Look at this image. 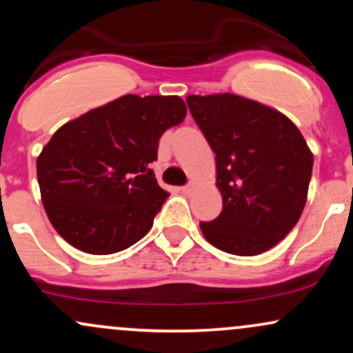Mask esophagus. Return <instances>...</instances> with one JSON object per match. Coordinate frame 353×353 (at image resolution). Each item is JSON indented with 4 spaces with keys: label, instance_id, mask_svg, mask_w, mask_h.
<instances>
[{
    "label": "esophagus",
    "instance_id": "1",
    "mask_svg": "<svg viewBox=\"0 0 353 353\" xmlns=\"http://www.w3.org/2000/svg\"><path fill=\"white\" fill-rule=\"evenodd\" d=\"M194 189H196V182H189V184H185L181 190H182V192H185V194H190Z\"/></svg>",
    "mask_w": 353,
    "mask_h": 353
}]
</instances>
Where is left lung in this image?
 <instances>
[{
    "label": "left lung",
    "mask_w": 353,
    "mask_h": 353,
    "mask_svg": "<svg viewBox=\"0 0 353 353\" xmlns=\"http://www.w3.org/2000/svg\"><path fill=\"white\" fill-rule=\"evenodd\" d=\"M190 114L217 165L221 214L201 222L217 249L257 255L282 241L302 216L312 177L309 145L282 112L241 96H188Z\"/></svg>",
    "instance_id": "obj_1"
}]
</instances>
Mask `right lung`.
<instances>
[{"mask_svg": "<svg viewBox=\"0 0 353 353\" xmlns=\"http://www.w3.org/2000/svg\"><path fill=\"white\" fill-rule=\"evenodd\" d=\"M179 96L125 94L61 125L36 161L52 228L106 255L143 239L169 197L149 165L165 129L184 121Z\"/></svg>", "mask_w": 353, "mask_h": 353, "instance_id": "obj_1", "label": "right lung"}]
</instances>
